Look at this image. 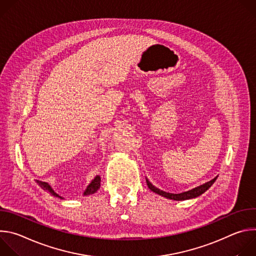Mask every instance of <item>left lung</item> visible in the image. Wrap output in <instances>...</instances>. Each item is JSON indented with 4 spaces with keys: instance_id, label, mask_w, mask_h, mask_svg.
<instances>
[{
    "instance_id": "obj_1",
    "label": "left lung",
    "mask_w": 256,
    "mask_h": 256,
    "mask_svg": "<svg viewBox=\"0 0 256 256\" xmlns=\"http://www.w3.org/2000/svg\"><path fill=\"white\" fill-rule=\"evenodd\" d=\"M218 176L214 177V179H212L210 181L206 182V184L200 186H198L194 190H190L188 192H181V194H171V192H163L159 188H157L156 186H154L151 182L146 178V181H147V186L148 188L154 192L155 194L161 196H164L166 198H169V200H192V198H198L200 196H202L204 192H206L212 184L216 180Z\"/></svg>"
}]
</instances>
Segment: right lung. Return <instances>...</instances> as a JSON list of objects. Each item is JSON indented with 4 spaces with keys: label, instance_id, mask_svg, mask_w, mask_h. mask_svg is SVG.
I'll return each instance as SVG.
<instances>
[{
    "label": "right lung",
    "instance_id": "add662e5",
    "mask_svg": "<svg viewBox=\"0 0 256 256\" xmlns=\"http://www.w3.org/2000/svg\"><path fill=\"white\" fill-rule=\"evenodd\" d=\"M35 182H36V184H38L42 190H46L48 192H50L52 196L58 198H60V200L64 198L62 196H60L58 194H56V192L52 190V188L48 184V182L40 181V180H36V179H35ZM100 182H101V177H100L99 175H96V176L94 177V179H92V181L88 184V186H87V188L85 190L83 196H89V194H95V192L100 188V186H101Z\"/></svg>",
    "mask_w": 256,
    "mask_h": 256
}]
</instances>
